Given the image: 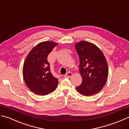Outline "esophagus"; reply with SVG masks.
Segmentation results:
<instances>
[{"instance_id": "1", "label": "esophagus", "mask_w": 129, "mask_h": 129, "mask_svg": "<svg viewBox=\"0 0 129 129\" xmlns=\"http://www.w3.org/2000/svg\"><path fill=\"white\" fill-rule=\"evenodd\" d=\"M73 75L72 73L68 72L67 73H66L65 75H64V78H70L71 77H72V76Z\"/></svg>"}]
</instances>
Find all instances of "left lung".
Instances as JSON below:
<instances>
[{
    "mask_svg": "<svg viewBox=\"0 0 129 129\" xmlns=\"http://www.w3.org/2000/svg\"><path fill=\"white\" fill-rule=\"evenodd\" d=\"M80 58V72L82 78L76 90L83 96H90L103 88L108 77L109 69L106 58L95 44L82 41L75 44Z\"/></svg>",
    "mask_w": 129,
    "mask_h": 129,
    "instance_id": "left-lung-1",
    "label": "left lung"
}]
</instances>
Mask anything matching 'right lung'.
Segmentation results:
<instances>
[{
	"instance_id": "add662e5",
	"label": "right lung",
	"mask_w": 129,
	"mask_h": 129,
	"mask_svg": "<svg viewBox=\"0 0 129 129\" xmlns=\"http://www.w3.org/2000/svg\"><path fill=\"white\" fill-rule=\"evenodd\" d=\"M58 44L52 41L38 43L26 57L23 68V75L26 85L35 93L44 96L57 87L58 78L52 75L48 55Z\"/></svg>"
}]
</instances>
